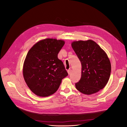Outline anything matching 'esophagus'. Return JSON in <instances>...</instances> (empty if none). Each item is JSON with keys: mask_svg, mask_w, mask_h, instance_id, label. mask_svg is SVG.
<instances>
[{"mask_svg": "<svg viewBox=\"0 0 127 127\" xmlns=\"http://www.w3.org/2000/svg\"><path fill=\"white\" fill-rule=\"evenodd\" d=\"M71 71H72L71 69H69L68 70V74H69V75L71 73Z\"/></svg>", "mask_w": 127, "mask_h": 127, "instance_id": "34e87169", "label": "esophagus"}]
</instances>
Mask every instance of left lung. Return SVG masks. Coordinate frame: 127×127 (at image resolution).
<instances>
[{"instance_id":"8db88e82","label":"left lung","mask_w":127,"mask_h":127,"mask_svg":"<svg viewBox=\"0 0 127 127\" xmlns=\"http://www.w3.org/2000/svg\"><path fill=\"white\" fill-rule=\"evenodd\" d=\"M71 46L81 63V77L75 84L77 90L91 95L103 89L111 74V63L106 52L92 40L71 42Z\"/></svg>"}]
</instances>
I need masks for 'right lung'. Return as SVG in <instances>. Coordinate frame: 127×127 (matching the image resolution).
I'll list each match as a JSON object with an SVG mask.
<instances>
[{
	"instance_id": "add662e5",
	"label": "right lung",
	"mask_w": 127,
	"mask_h": 127,
	"mask_svg": "<svg viewBox=\"0 0 127 127\" xmlns=\"http://www.w3.org/2000/svg\"><path fill=\"white\" fill-rule=\"evenodd\" d=\"M65 41L47 38L35 44L29 50L23 66L26 84L35 95L45 97L55 93L62 80L68 76L58 54Z\"/></svg>"
}]
</instances>
